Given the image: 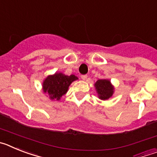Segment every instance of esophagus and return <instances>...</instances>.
Wrapping results in <instances>:
<instances>
[{
  "mask_svg": "<svg viewBox=\"0 0 157 157\" xmlns=\"http://www.w3.org/2000/svg\"><path fill=\"white\" fill-rule=\"evenodd\" d=\"M81 78H82V79L85 81V80L87 79V78H88V76H87L86 75H83L81 76Z\"/></svg>",
  "mask_w": 157,
  "mask_h": 157,
  "instance_id": "34e87169",
  "label": "esophagus"
}]
</instances>
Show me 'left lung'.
<instances>
[{"label": "left lung", "mask_w": 157, "mask_h": 157, "mask_svg": "<svg viewBox=\"0 0 157 157\" xmlns=\"http://www.w3.org/2000/svg\"><path fill=\"white\" fill-rule=\"evenodd\" d=\"M96 90L100 99L108 100L114 93V87L109 79H99L94 84Z\"/></svg>", "instance_id": "left-lung-1"}]
</instances>
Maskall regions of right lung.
Instances as JSON below:
<instances>
[{
	"label": "right lung",
	"mask_w": 157,
	"mask_h": 157,
	"mask_svg": "<svg viewBox=\"0 0 157 157\" xmlns=\"http://www.w3.org/2000/svg\"><path fill=\"white\" fill-rule=\"evenodd\" d=\"M78 79L74 75H65L63 73H55L48 75L43 82V91L49 96L51 100L59 101L62 96L68 90L69 86L72 82Z\"/></svg>",
	"instance_id": "1"
}]
</instances>
